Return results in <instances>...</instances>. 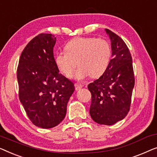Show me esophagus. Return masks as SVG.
I'll list each match as a JSON object with an SVG mask.
<instances>
[{
	"mask_svg": "<svg viewBox=\"0 0 157 157\" xmlns=\"http://www.w3.org/2000/svg\"><path fill=\"white\" fill-rule=\"evenodd\" d=\"M75 87L76 90H79L82 87V85H81V84L79 83H75Z\"/></svg>",
	"mask_w": 157,
	"mask_h": 157,
	"instance_id": "34e87169",
	"label": "esophagus"
}]
</instances>
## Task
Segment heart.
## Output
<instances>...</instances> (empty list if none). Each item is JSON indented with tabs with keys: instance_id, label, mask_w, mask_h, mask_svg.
<instances>
[{
	"instance_id": "b5f03b06",
	"label": "heart",
	"mask_w": 157,
	"mask_h": 157,
	"mask_svg": "<svg viewBox=\"0 0 157 157\" xmlns=\"http://www.w3.org/2000/svg\"><path fill=\"white\" fill-rule=\"evenodd\" d=\"M65 51L57 52L54 60L58 69L70 75L78 65L79 67L72 75L74 79L81 80L90 75L101 76L109 65L112 49L107 40L94 37H79L72 39L65 46Z\"/></svg>"
}]
</instances>
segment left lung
Here are the masks:
<instances>
[{
    "label": "left lung",
    "mask_w": 157,
    "mask_h": 157,
    "mask_svg": "<svg viewBox=\"0 0 157 157\" xmlns=\"http://www.w3.org/2000/svg\"><path fill=\"white\" fill-rule=\"evenodd\" d=\"M112 59L100 78L88 85L92 94L90 114L94 122L112 125L123 120L129 111L134 86L131 54L127 45L109 29Z\"/></svg>",
    "instance_id": "8db88e82"
}]
</instances>
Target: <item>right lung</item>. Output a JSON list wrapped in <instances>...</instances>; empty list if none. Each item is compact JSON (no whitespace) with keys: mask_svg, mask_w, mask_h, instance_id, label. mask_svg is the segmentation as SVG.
Returning <instances> with one entry per match:
<instances>
[{"mask_svg":"<svg viewBox=\"0 0 157 157\" xmlns=\"http://www.w3.org/2000/svg\"><path fill=\"white\" fill-rule=\"evenodd\" d=\"M56 37L37 35L24 48L19 59L17 78L19 99L30 121L49 129L64 120L74 84L59 73L54 60Z\"/></svg>","mask_w":157,"mask_h":157,"instance_id":"1","label":"right lung"}]
</instances>
